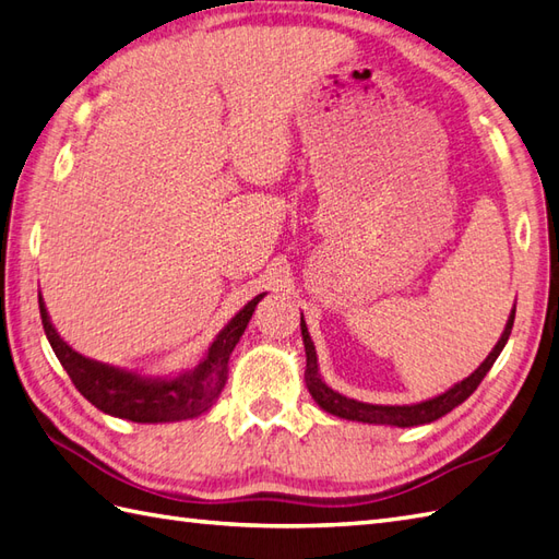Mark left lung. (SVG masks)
<instances>
[{
  "label": "left lung",
  "instance_id": "left-lung-1",
  "mask_svg": "<svg viewBox=\"0 0 559 559\" xmlns=\"http://www.w3.org/2000/svg\"><path fill=\"white\" fill-rule=\"evenodd\" d=\"M514 313H516V306L512 308L510 318H507V325L502 330V337L498 340V344L492 346V352L488 354L486 361H483L474 370V373H471L468 378H464L462 382H456L454 388H450L448 392L432 396V400L418 402V404H402V406L366 404V402L349 400V396L334 392L330 384L320 378L316 346H313L311 334H308L306 320H304V313H301V337H304V346H306V388H308V392H311V396L316 400V404L322 408V412H328L332 416H340V418H346V420H361V424L396 426V428H412V426L432 424V420H438L444 414H450L454 406L466 402L468 396L476 392L480 380L488 376V370L492 368L495 361H498V356L504 349L507 340H510L512 325H514Z\"/></svg>",
  "mask_w": 559,
  "mask_h": 559
}]
</instances>
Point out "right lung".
<instances>
[{
    "label": "right lung",
    "mask_w": 559,
    "mask_h": 559,
    "mask_svg": "<svg viewBox=\"0 0 559 559\" xmlns=\"http://www.w3.org/2000/svg\"><path fill=\"white\" fill-rule=\"evenodd\" d=\"M265 294H258L219 330L203 361L171 378H147L119 366L93 361L59 337L40 294V318L49 346L64 366L76 390L100 412L133 424H175L205 414L227 382L229 356Z\"/></svg>",
    "instance_id": "add662e5"
}]
</instances>
